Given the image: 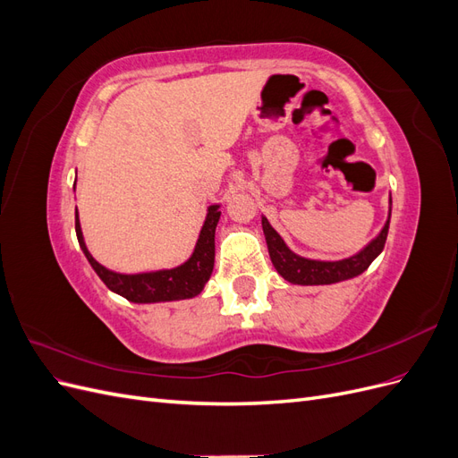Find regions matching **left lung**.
Listing matches in <instances>:
<instances>
[{
  "instance_id": "left-lung-1",
  "label": "left lung",
  "mask_w": 458,
  "mask_h": 458,
  "mask_svg": "<svg viewBox=\"0 0 458 458\" xmlns=\"http://www.w3.org/2000/svg\"><path fill=\"white\" fill-rule=\"evenodd\" d=\"M390 204H392V199H390ZM390 216H392V208H390ZM390 216H387L386 225L378 233V237L372 239L361 252L338 261L301 258L284 244L281 234L271 227L267 217H261V227H263V234H266L269 258L273 261L276 273H279L284 281L293 284H303V286L332 284V283L348 281L357 275H361L374 261V258L384 250L387 229H390Z\"/></svg>"
}]
</instances>
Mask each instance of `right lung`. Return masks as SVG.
Listing matches in <instances>:
<instances>
[{
    "mask_svg": "<svg viewBox=\"0 0 458 458\" xmlns=\"http://www.w3.org/2000/svg\"><path fill=\"white\" fill-rule=\"evenodd\" d=\"M219 206L214 204L208 208L206 221L200 229L195 252L191 258L174 269H160L150 273H116L103 267L99 261L89 254L88 246L81 234L78 208H76V237L80 248L84 250L88 261L99 279L113 290V293L123 296L135 303H157V301H174V300H187L195 298L202 293L204 284L208 283L214 269V256H216V227L219 221Z\"/></svg>",
    "mask_w": 458,
    "mask_h": 458,
    "instance_id": "obj_1",
    "label": "right lung"
}]
</instances>
